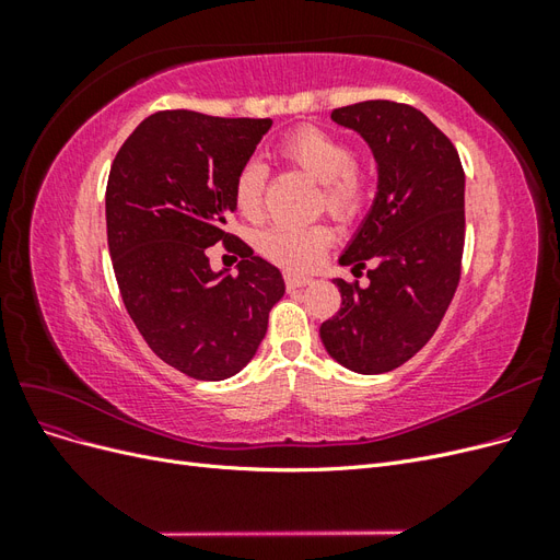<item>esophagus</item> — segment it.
Returning a JSON list of instances; mask_svg holds the SVG:
<instances>
[{"label":"esophagus","instance_id":"esophagus-1","mask_svg":"<svg viewBox=\"0 0 560 560\" xmlns=\"http://www.w3.org/2000/svg\"><path fill=\"white\" fill-rule=\"evenodd\" d=\"M313 282V278L311 276H303V273H284V284H287V290L290 292H294V290H301V287H306V284H311Z\"/></svg>","mask_w":560,"mask_h":560}]
</instances>
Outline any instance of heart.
<instances>
[{"instance_id": "heart-1", "label": "heart", "mask_w": 560, "mask_h": 560, "mask_svg": "<svg viewBox=\"0 0 560 560\" xmlns=\"http://www.w3.org/2000/svg\"><path fill=\"white\" fill-rule=\"evenodd\" d=\"M278 156L299 167L322 184L327 210L341 219L358 214L366 200V175L352 161V149L334 132L317 126H301L284 135L278 144ZM266 171L257 161L243 165L233 184V200L238 212L247 219H257L264 210ZM334 233L325 224L290 226L278 224L261 233L259 249L270 261L287 268H308L331 245Z\"/></svg>"}]
</instances>
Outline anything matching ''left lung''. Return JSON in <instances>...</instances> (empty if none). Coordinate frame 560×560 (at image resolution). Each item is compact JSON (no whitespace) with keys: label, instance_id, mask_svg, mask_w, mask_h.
<instances>
[{"label":"left lung","instance_id":"obj_1","mask_svg":"<svg viewBox=\"0 0 560 560\" xmlns=\"http://www.w3.org/2000/svg\"><path fill=\"white\" fill-rule=\"evenodd\" d=\"M331 118L374 151L378 191L338 259L354 276L374 264L369 287L334 280L341 311L322 322L319 338L354 374H385L430 341L460 282L465 173L453 142L411 105L366 100Z\"/></svg>","mask_w":560,"mask_h":560}]
</instances>
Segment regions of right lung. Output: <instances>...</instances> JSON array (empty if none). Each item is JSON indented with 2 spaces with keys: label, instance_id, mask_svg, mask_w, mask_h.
Wrapping results in <instances>:
<instances>
[{
  "label": "right lung",
  "instance_id": "add662e5",
  "mask_svg": "<svg viewBox=\"0 0 560 560\" xmlns=\"http://www.w3.org/2000/svg\"><path fill=\"white\" fill-rule=\"evenodd\" d=\"M270 118L189 109L147 116L112 163L105 208L114 276L147 346L182 374L224 381L257 354L282 273L226 233L233 184ZM222 240L240 252L235 277L209 268Z\"/></svg>",
  "mask_w": 560,
  "mask_h": 560
}]
</instances>
